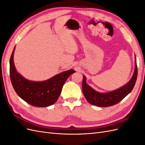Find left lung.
I'll list each match as a JSON object with an SVG mask.
<instances>
[{"instance_id": "1", "label": "left lung", "mask_w": 145, "mask_h": 145, "mask_svg": "<svg viewBox=\"0 0 145 145\" xmlns=\"http://www.w3.org/2000/svg\"><path fill=\"white\" fill-rule=\"evenodd\" d=\"M135 69L132 78L129 82L120 88L105 93L96 91L87 84L86 77L83 76L82 82V91L85 99L90 104L100 107H108L114 105L123 99L134 88L137 78V66L135 57Z\"/></svg>"}]
</instances>
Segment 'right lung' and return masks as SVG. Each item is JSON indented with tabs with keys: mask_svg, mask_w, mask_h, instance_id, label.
I'll use <instances>...</instances> for the list:
<instances>
[{
	"mask_svg": "<svg viewBox=\"0 0 145 145\" xmlns=\"http://www.w3.org/2000/svg\"><path fill=\"white\" fill-rule=\"evenodd\" d=\"M14 50L15 48L10 60V75L13 88L17 94L34 106L46 107L54 104L59 97L66 80L76 71L69 69L43 82L29 81L16 71L13 60Z\"/></svg>",
	"mask_w": 145,
	"mask_h": 145,
	"instance_id": "obj_1",
	"label": "right lung"
}]
</instances>
